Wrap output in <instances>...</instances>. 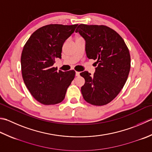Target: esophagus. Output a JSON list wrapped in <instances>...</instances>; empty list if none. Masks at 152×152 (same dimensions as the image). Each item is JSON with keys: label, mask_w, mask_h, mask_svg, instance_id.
<instances>
[{"label": "esophagus", "mask_w": 152, "mask_h": 152, "mask_svg": "<svg viewBox=\"0 0 152 152\" xmlns=\"http://www.w3.org/2000/svg\"><path fill=\"white\" fill-rule=\"evenodd\" d=\"M80 72H76V76H80Z\"/></svg>", "instance_id": "obj_1"}]
</instances>
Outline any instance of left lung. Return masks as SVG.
Here are the masks:
<instances>
[{"label": "left lung", "instance_id": "8db88e82", "mask_svg": "<svg viewBox=\"0 0 152 152\" xmlns=\"http://www.w3.org/2000/svg\"><path fill=\"white\" fill-rule=\"evenodd\" d=\"M76 32L84 39L87 57L97 64L93 75L87 71L80 73L85 79L83 97L91 105H106L126 82L130 69L129 49L119 34L107 26L80 24Z\"/></svg>", "mask_w": 152, "mask_h": 152}]
</instances>
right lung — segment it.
Segmentation results:
<instances>
[{"instance_id": "obj_1", "label": "right lung", "mask_w": 152, "mask_h": 152, "mask_svg": "<svg viewBox=\"0 0 152 152\" xmlns=\"http://www.w3.org/2000/svg\"><path fill=\"white\" fill-rule=\"evenodd\" d=\"M78 24H50L39 28L29 38L21 56L23 82L32 96L44 105L62 102L75 71L62 72L53 67L61 58L62 45Z\"/></svg>"}]
</instances>
